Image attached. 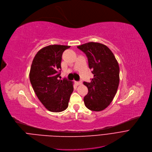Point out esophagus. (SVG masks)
<instances>
[{
	"label": "esophagus",
	"instance_id": "esophagus-1",
	"mask_svg": "<svg viewBox=\"0 0 152 152\" xmlns=\"http://www.w3.org/2000/svg\"><path fill=\"white\" fill-rule=\"evenodd\" d=\"M75 83L77 85H80L82 84V82H75Z\"/></svg>",
	"mask_w": 152,
	"mask_h": 152
}]
</instances>
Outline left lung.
Instances as JSON below:
<instances>
[{"label": "left lung", "mask_w": 152, "mask_h": 152, "mask_svg": "<svg viewBox=\"0 0 152 152\" xmlns=\"http://www.w3.org/2000/svg\"><path fill=\"white\" fill-rule=\"evenodd\" d=\"M88 58L94 75L90 82H84L88 92L84 103L90 110L100 111L111 103L119 83V67L111 50L106 46L90 42L77 46Z\"/></svg>", "instance_id": "left-lung-1"}]
</instances>
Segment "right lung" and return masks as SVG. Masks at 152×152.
<instances>
[{"instance_id": "obj_1", "label": "right lung", "mask_w": 152, "mask_h": 152, "mask_svg": "<svg viewBox=\"0 0 152 152\" xmlns=\"http://www.w3.org/2000/svg\"><path fill=\"white\" fill-rule=\"evenodd\" d=\"M69 46L50 45L34 56L30 72L32 87L41 103L51 112H61L68 107L72 82L60 80L62 56Z\"/></svg>"}]
</instances>
